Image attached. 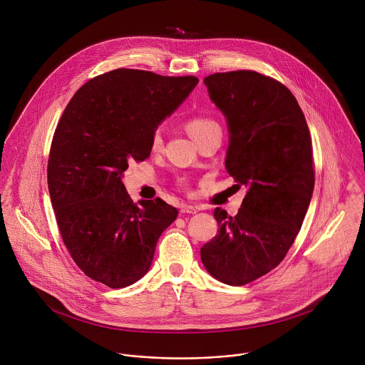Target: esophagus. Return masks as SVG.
<instances>
[{
	"instance_id": "1",
	"label": "esophagus",
	"mask_w": 365,
	"mask_h": 365,
	"mask_svg": "<svg viewBox=\"0 0 365 365\" xmlns=\"http://www.w3.org/2000/svg\"><path fill=\"white\" fill-rule=\"evenodd\" d=\"M180 212H181V213H191V215H194V213L198 212V208H197V207H192V205H181Z\"/></svg>"
}]
</instances>
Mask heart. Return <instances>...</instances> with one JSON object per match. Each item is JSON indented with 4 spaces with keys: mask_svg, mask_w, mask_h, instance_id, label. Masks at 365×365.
<instances>
[{
    "mask_svg": "<svg viewBox=\"0 0 365 365\" xmlns=\"http://www.w3.org/2000/svg\"><path fill=\"white\" fill-rule=\"evenodd\" d=\"M215 129H219V125L213 119L205 118V116H195L187 122V130L195 142ZM161 145H163L161 132L156 130L152 136V149L158 150Z\"/></svg>",
    "mask_w": 365,
    "mask_h": 365,
    "instance_id": "1",
    "label": "heart"
}]
</instances>
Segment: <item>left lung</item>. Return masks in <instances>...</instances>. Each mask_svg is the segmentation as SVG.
Returning <instances> with one entry per match:
<instances>
[{"label": "left lung", "instance_id": "obj_1", "mask_svg": "<svg viewBox=\"0 0 365 365\" xmlns=\"http://www.w3.org/2000/svg\"><path fill=\"white\" fill-rule=\"evenodd\" d=\"M209 97L229 126L225 167L247 194L236 216L216 208L217 235L201 247L209 274L249 284L287 256L314 185L312 139L305 115L279 81L252 70L205 77Z\"/></svg>", "mask_w": 365, "mask_h": 365}]
</instances>
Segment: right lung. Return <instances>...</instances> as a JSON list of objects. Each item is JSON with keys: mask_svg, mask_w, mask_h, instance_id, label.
I'll list each match as a JSON object with an SVG mask.
<instances>
[{"mask_svg": "<svg viewBox=\"0 0 365 365\" xmlns=\"http://www.w3.org/2000/svg\"><path fill=\"white\" fill-rule=\"evenodd\" d=\"M198 84L116 68L87 81L53 135L48 185L56 222L78 268L109 288H125L150 268L161 233L178 210L163 200L133 204L122 182L129 161L150 156L157 125Z\"/></svg>", "mask_w": 365, "mask_h": 365, "instance_id": "1", "label": "right lung"}]
</instances>
